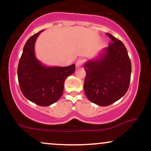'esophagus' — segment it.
Instances as JSON below:
<instances>
[{"mask_svg": "<svg viewBox=\"0 0 151 151\" xmlns=\"http://www.w3.org/2000/svg\"><path fill=\"white\" fill-rule=\"evenodd\" d=\"M82 65H83V60H77V62H76V64H75L76 68H77V69L81 68V67H82Z\"/></svg>", "mask_w": 151, "mask_h": 151, "instance_id": "34e87169", "label": "esophagus"}]
</instances>
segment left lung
<instances>
[{"mask_svg":"<svg viewBox=\"0 0 151 151\" xmlns=\"http://www.w3.org/2000/svg\"><path fill=\"white\" fill-rule=\"evenodd\" d=\"M112 43L84 65V90L90 101L106 106L124 96L129 87L131 63L121 41L106 33Z\"/></svg>","mask_w":151,"mask_h":151,"instance_id":"left-lung-1","label":"left lung"}]
</instances>
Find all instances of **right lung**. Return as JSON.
Returning <instances> with one entry per match:
<instances>
[{
	"label": "right lung",
	"mask_w": 151,
	"mask_h": 151,
	"mask_svg": "<svg viewBox=\"0 0 151 151\" xmlns=\"http://www.w3.org/2000/svg\"><path fill=\"white\" fill-rule=\"evenodd\" d=\"M44 30L30 37L22 50L18 67L19 85L26 99L41 106H48L60 99L65 81L75 71V65L48 67L36 58L35 45Z\"/></svg>",
	"instance_id": "1"
}]
</instances>
